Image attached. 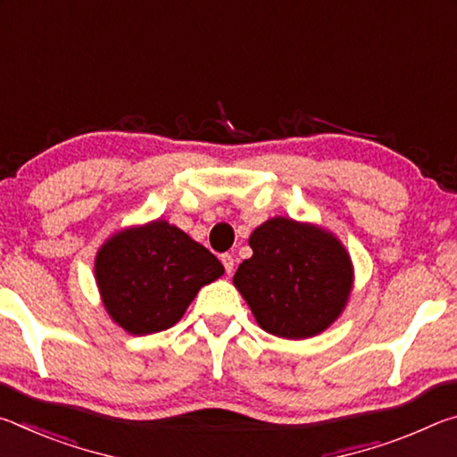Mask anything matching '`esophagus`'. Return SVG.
Returning a JSON list of instances; mask_svg holds the SVG:
<instances>
[{"mask_svg": "<svg viewBox=\"0 0 457 457\" xmlns=\"http://www.w3.org/2000/svg\"><path fill=\"white\" fill-rule=\"evenodd\" d=\"M221 264H223V268H226V274H231L234 272V256H231V253H221Z\"/></svg>", "mask_w": 457, "mask_h": 457, "instance_id": "esophagus-1", "label": "esophagus"}]
</instances>
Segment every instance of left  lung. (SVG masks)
Segmentation results:
<instances>
[{
  "mask_svg": "<svg viewBox=\"0 0 457 457\" xmlns=\"http://www.w3.org/2000/svg\"><path fill=\"white\" fill-rule=\"evenodd\" d=\"M253 256L234 284L262 328L308 338L335 322L349 298L353 266L337 237L306 223L274 218L250 236Z\"/></svg>",
  "mask_w": 457,
  "mask_h": 457,
  "instance_id": "obj_1",
  "label": "left lung"
}]
</instances>
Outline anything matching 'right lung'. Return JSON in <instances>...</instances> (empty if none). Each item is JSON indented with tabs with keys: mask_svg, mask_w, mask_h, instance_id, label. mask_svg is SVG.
<instances>
[{
	"mask_svg": "<svg viewBox=\"0 0 457 457\" xmlns=\"http://www.w3.org/2000/svg\"><path fill=\"white\" fill-rule=\"evenodd\" d=\"M221 274L207 247L161 220L120 231L96 256L104 308L130 335L173 327L201 286Z\"/></svg>",
	"mask_w": 457,
	"mask_h": 457,
	"instance_id": "right-lung-1",
	"label": "right lung"
}]
</instances>
